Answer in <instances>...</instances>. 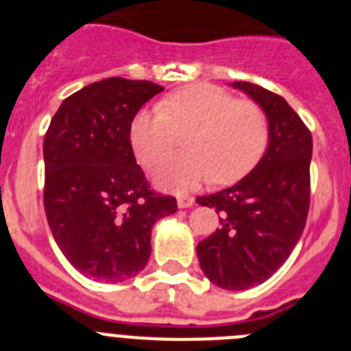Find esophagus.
<instances>
[{"mask_svg": "<svg viewBox=\"0 0 351 351\" xmlns=\"http://www.w3.org/2000/svg\"><path fill=\"white\" fill-rule=\"evenodd\" d=\"M178 206L181 207V209H188V207L195 206V198L190 197V195H181V197L178 198Z\"/></svg>", "mask_w": 351, "mask_h": 351, "instance_id": "34e87169", "label": "esophagus"}]
</instances>
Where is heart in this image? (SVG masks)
<instances>
[{
	"label": "heart",
	"mask_w": 351,
	"mask_h": 351,
	"mask_svg": "<svg viewBox=\"0 0 351 351\" xmlns=\"http://www.w3.org/2000/svg\"><path fill=\"white\" fill-rule=\"evenodd\" d=\"M184 136L186 153L154 169L156 184L188 191L213 179L232 184L255 169L269 144L267 114L256 101L198 82L167 95L158 110H138L130 125V144L145 169L156 165Z\"/></svg>",
	"instance_id": "b5f03b06"
}]
</instances>
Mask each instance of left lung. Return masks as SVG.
<instances>
[{"label":"left lung","mask_w":351,"mask_h":351,"mask_svg":"<svg viewBox=\"0 0 351 351\" xmlns=\"http://www.w3.org/2000/svg\"><path fill=\"white\" fill-rule=\"evenodd\" d=\"M265 110L269 147L237 184L198 197L216 209L219 228L200 241L204 274L225 290H247L269 280L299 243L311 197L313 138L283 96L251 82H232Z\"/></svg>","instance_id":"obj_1"}]
</instances>
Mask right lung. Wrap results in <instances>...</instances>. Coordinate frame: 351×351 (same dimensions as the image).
<instances>
[{
    "mask_svg": "<svg viewBox=\"0 0 351 351\" xmlns=\"http://www.w3.org/2000/svg\"><path fill=\"white\" fill-rule=\"evenodd\" d=\"M161 91L123 77L93 82L68 96L45 133L49 226L68 262L93 280L137 276L153 225L178 210L176 198L151 190L130 144L133 116Z\"/></svg>",
    "mask_w": 351,
    "mask_h": 351,
    "instance_id": "1",
    "label": "right lung"
}]
</instances>
